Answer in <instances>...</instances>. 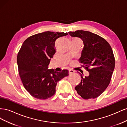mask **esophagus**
<instances>
[{"label": "esophagus", "instance_id": "1", "mask_svg": "<svg viewBox=\"0 0 127 127\" xmlns=\"http://www.w3.org/2000/svg\"><path fill=\"white\" fill-rule=\"evenodd\" d=\"M75 71L73 70H72V69H70V70H69V74H73V73H74Z\"/></svg>", "mask_w": 127, "mask_h": 127}]
</instances>
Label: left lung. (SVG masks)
Masks as SVG:
<instances>
[{
    "label": "left lung",
    "mask_w": 127,
    "mask_h": 127,
    "mask_svg": "<svg viewBox=\"0 0 127 127\" xmlns=\"http://www.w3.org/2000/svg\"><path fill=\"white\" fill-rule=\"evenodd\" d=\"M68 33L82 40L84 45L79 61L89 72L85 77L78 72L82 80L75 90L84 99L96 98L110 82L115 66L112 49L104 39L91 32L77 30Z\"/></svg>",
    "instance_id": "left-lung-1"
}]
</instances>
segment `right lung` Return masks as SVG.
I'll use <instances>...</instances> for the list:
<instances>
[{"label":"right lung","instance_id":"add662e5","mask_svg":"<svg viewBox=\"0 0 127 127\" xmlns=\"http://www.w3.org/2000/svg\"><path fill=\"white\" fill-rule=\"evenodd\" d=\"M67 35V32L47 31L28 37L23 43L17 58L18 72L26 90L34 97H51L56 93L57 83L69 75L67 69H48L56 51V40Z\"/></svg>","mask_w":127,"mask_h":127}]
</instances>
